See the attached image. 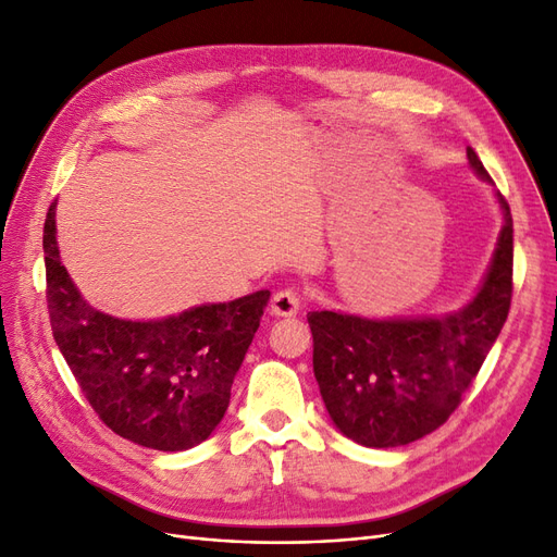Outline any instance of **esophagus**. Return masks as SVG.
<instances>
[{"instance_id":"1","label":"esophagus","mask_w":557,"mask_h":557,"mask_svg":"<svg viewBox=\"0 0 557 557\" xmlns=\"http://www.w3.org/2000/svg\"><path fill=\"white\" fill-rule=\"evenodd\" d=\"M301 307V295L297 288H283L272 299V313L276 315H293Z\"/></svg>"}]
</instances>
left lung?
Masks as SVG:
<instances>
[{"label": "left lung", "mask_w": 557, "mask_h": 557, "mask_svg": "<svg viewBox=\"0 0 557 557\" xmlns=\"http://www.w3.org/2000/svg\"><path fill=\"white\" fill-rule=\"evenodd\" d=\"M471 170L491 181L467 148ZM504 225L476 297L444 318L374 320L336 311L307 315L313 374L334 425L369 448H395L442 428L507 323L513 295V221Z\"/></svg>", "instance_id": "left-lung-1"}]
</instances>
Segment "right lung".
I'll use <instances>...</instances> for the list:
<instances>
[{
  "label": "right lung",
  "mask_w": 557,
  "mask_h": 557,
  "mask_svg": "<svg viewBox=\"0 0 557 557\" xmlns=\"http://www.w3.org/2000/svg\"><path fill=\"white\" fill-rule=\"evenodd\" d=\"M46 301L55 344L102 423L146 448L188 450L221 423L269 290L162 320L92 309L60 262L55 201L44 223Z\"/></svg>",
  "instance_id": "add662e5"
}]
</instances>
